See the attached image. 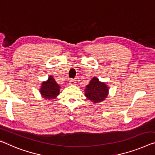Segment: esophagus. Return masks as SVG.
Returning <instances> with one entry per match:
<instances>
[{
    "instance_id": "obj_1",
    "label": "esophagus",
    "mask_w": 155,
    "mask_h": 155,
    "mask_svg": "<svg viewBox=\"0 0 155 155\" xmlns=\"http://www.w3.org/2000/svg\"><path fill=\"white\" fill-rule=\"evenodd\" d=\"M70 85H76V80L70 79Z\"/></svg>"
}]
</instances>
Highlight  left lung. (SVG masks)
Masks as SVG:
<instances>
[{
	"label": "left lung",
	"instance_id": "1",
	"mask_svg": "<svg viewBox=\"0 0 155 155\" xmlns=\"http://www.w3.org/2000/svg\"><path fill=\"white\" fill-rule=\"evenodd\" d=\"M108 87L104 82H101L98 78L94 77L85 87V96L92 103L102 102L108 94Z\"/></svg>",
	"mask_w": 155,
	"mask_h": 155
}]
</instances>
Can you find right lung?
Segmentation results:
<instances>
[{
    "mask_svg": "<svg viewBox=\"0 0 155 155\" xmlns=\"http://www.w3.org/2000/svg\"><path fill=\"white\" fill-rule=\"evenodd\" d=\"M60 89L61 86L57 84L52 76H49L47 81L41 83L40 92L43 98L52 100L59 95Z\"/></svg>",
    "mask_w": 155,
    "mask_h": 155,
    "instance_id": "add662e5",
    "label": "right lung"
}]
</instances>
